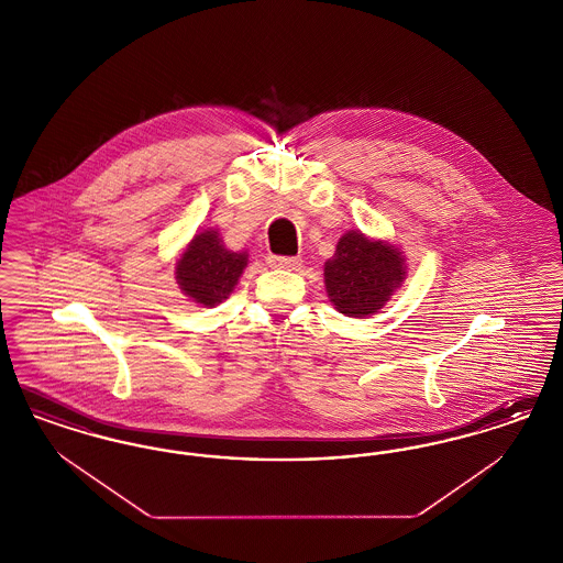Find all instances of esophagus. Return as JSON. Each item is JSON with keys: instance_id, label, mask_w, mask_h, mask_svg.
Returning <instances> with one entry per match:
<instances>
[{"instance_id": "esophagus-1", "label": "esophagus", "mask_w": 563, "mask_h": 563, "mask_svg": "<svg viewBox=\"0 0 563 563\" xmlns=\"http://www.w3.org/2000/svg\"><path fill=\"white\" fill-rule=\"evenodd\" d=\"M269 268H283V269H295L301 260L299 257H285V255H268L266 257Z\"/></svg>"}]
</instances>
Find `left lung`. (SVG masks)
Instances as JSON below:
<instances>
[{
  "label": "left lung",
  "instance_id": "left-lung-1",
  "mask_svg": "<svg viewBox=\"0 0 563 563\" xmlns=\"http://www.w3.org/2000/svg\"><path fill=\"white\" fill-rule=\"evenodd\" d=\"M405 278L401 253L386 242L358 232L344 234L324 264V287L333 306L346 317L375 314Z\"/></svg>",
  "mask_w": 563,
  "mask_h": 563
}]
</instances>
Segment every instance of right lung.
<instances>
[{"label":"right lung","mask_w":563,"mask_h":563,"mask_svg":"<svg viewBox=\"0 0 563 563\" xmlns=\"http://www.w3.org/2000/svg\"><path fill=\"white\" fill-rule=\"evenodd\" d=\"M246 253H232L214 230H207L189 242L177 262V283L196 303L211 308L228 299L246 266Z\"/></svg>","instance_id":"add662e5"}]
</instances>
